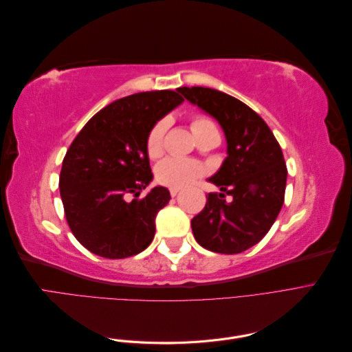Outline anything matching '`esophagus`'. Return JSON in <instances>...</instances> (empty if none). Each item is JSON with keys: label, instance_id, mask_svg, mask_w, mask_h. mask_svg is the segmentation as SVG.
Segmentation results:
<instances>
[{"label": "esophagus", "instance_id": "obj_1", "mask_svg": "<svg viewBox=\"0 0 352 352\" xmlns=\"http://www.w3.org/2000/svg\"><path fill=\"white\" fill-rule=\"evenodd\" d=\"M179 194V188H170V195L176 197Z\"/></svg>", "mask_w": 352, "mask_h": 352}]
</instances>
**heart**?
Returning <instances> with one entry per match:
<instances>
[{"mask_svg": "<svg viewBox=\"0 0 352 352\" xmlns=\"http://www.w3.org/2000/svg\"><path fill=\"white\" fill-rule=\"evenodd\" d=\"M168 127V119L158 120L153 127L150 133L146 136V153L151 158H157L163 154L164 150V135ZM192 132L197 136V140L210 132H219L214 122L207 119V117H195L192 120ZM157 180L162 185L170 188H184L189 184H192L204 173V167L198 162L186 158L170 157L163 160L157 166Z\"/></svg>", "mask_w": 352, "mask_h": 352, "instance_id": "heart-1", "label": "heart"}]
</instances>
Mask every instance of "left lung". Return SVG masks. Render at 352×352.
Masks as SVG:
<instances>
[{
  "label": "left lung",
  "instance_id": "left-lung-1",
  "mask_svg": "<svg viewBox=\"0 0 352 352\" xmlns=\"http://www.w3.org/2000/svg\"><path fill=\"white\" fill-rule=\"evenodd\" d=\"M177 92L216 119L226 138L228 155L208 179L221 192L208 194L190 228L206 250L239 254L265 236L283 206L287 170L280 145L261 117L232 95L202 87Z\"/></svg>",
  "mask_w": 352,
  "mask_h": 352
}]
</instances>
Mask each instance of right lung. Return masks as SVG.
Returning <instances> with one entry per match:
<instances>
[{
	"instance_id": "right-lung-1",
	"label": "right lung",
	"mask_w": 352,
	"mask_h": 352,
	"mask_svg": "<svg viewBox=\"0 0 352 352\" xmlns=\"http://www.w3.org/2000/svg\"><path fill=\"white\" fill-rule=\"evenodd\" d=\"M184 102L175 91H150L111 102L74 138L63 160L60 195L69 226L85 248L104 258H126L151 243L157 212L170 192L151 184L146 153L151 127Z\"/></svg>"
}]
</instances>
